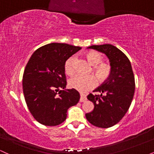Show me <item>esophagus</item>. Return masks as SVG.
Segmentation results:
<instances>
[{"label": "esophagus", "instance_id": "1", "mask_svg": "<svg viewBox=\"0 0 154 154\" xmlns=\"http://www.w3.org/2000/svg\"><path fill=\"white\" fill-rule=\"evenodd\" d=\"M86 100H87V97H86V95L85 94H82V93H81V94H80V98H79V101H80V102H85Z\"/></svg>", "mask_w": 154, "mask_h": 154}]
</instances>
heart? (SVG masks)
Here are the masks:
<instances>
[{
  "instance_id": "obj_1",
  "label": "heart",
  "mask_w": 154,
  "mask_h": 154,
  "mask_svg": "<svg viewBox=\"0 0 154 154\" xmlns=\"http://www.w3.org/2000/svg\"><path fill=\"white\" fill-rule=\"evenodd\" d=\"M88 62L93 65V72L100 83H103L111 75L112 67L110 63L102 62L103 57L96 51H89L85 54ZM76 56H72L65 61L64 70L69 75H72L76 71ZM94 76L77 75L69 81V87L80 93H85L93 89L97 85V79Z\"/></svg>"
}]
</instances>
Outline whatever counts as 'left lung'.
<instances>
[{"label": "left lung", "mask_w": 154, "mask_h": 154, "mask_svg": "<svg viewBox=\"0 0 154 154\" xmlns=\"http://www.w3.org/2000/svg\"><path fill=\"white\" fill-rule=\"evenodd\" d=\"M88 48L106 55L112 72L109 79L93 91L99 94L88 95L94 109L85 114L86 119L98 128H111L124 117L133 99L135 83L131 63L122 51L111 44L91 45Z\"/></svg>", "instance_id": "left-lung-1"}]
</instances>
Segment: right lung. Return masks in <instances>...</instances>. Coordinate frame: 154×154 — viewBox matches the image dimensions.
Masks as SVG:
<instances>
[{
    "instance_id": "obj_1",
    "label": "right lung",
    "mask_w": 154,
    "mask_h": 154,
    "mask_svg": "<svg viewBox=\"0 0 154 154\" xmlns=\"http://www.w3.org/2000/svg\"><path fill=\"white\" fill-rule=\"evenodd\" d=\"M80 49L66 43L48 44L37 49L26 63L23 93L28 109L39 123L45 126L60 125L66 119L69 108L78 103V92L64 89V63Z\"/></svg>"
}]
</instances>
